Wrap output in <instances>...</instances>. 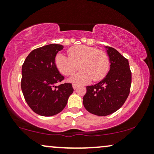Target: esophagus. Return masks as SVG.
<instances>
[{"mask_svg":"<svg viewBox=\"0 0 154 154\" xmlns=\"http://www.w3.org/2000/svg\"><path fill=\"white\" fill-rule=\"evenodd\" d=\"M72 87H73V88H74V89H77V88H78L79 87V85H76V84H73V85H72Z\"/></svg>","mask_w":154,"mask_h":154,"instance_id":"1","label":"esophagus"}]
</instances>
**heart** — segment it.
<instances>
[{
    "mask_svg": "<svg viewBox=\"0 0 154 154\" xmlns=\"http://www.w3.org/2000/svg\"><path fill=\"white\" fill-rule=\"evenodd\" d=\"M55 65L61 75L70 76L81 69V71L69 79L77 84H88L101 80L106 76L110 67L108 55L103 51L86 45H77L68 51V57L58 54Z\"/></svg>",
    "mask_w": 154,
    "mask_h": 154,
    "instance_id": "heart-1",
    "label": "heart"
}]
</instances>
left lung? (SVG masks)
Returning a JSON list of instances; mask_svg holds the SVG:
<instances>
[{"label": "left lung", "mask_w": 154, "mask_h": 154, "mask_svg": "<svg viewBox=\"0 0 154 154\" xmlns=\"http://www.w3.org/2000/svg\"><path fill=\"white\" fill-rule=\"evenodd\" d=\"M106 48L110 69L100 82L87 86V92L83 97L86 110L101 116L109 115L122 106L130 94L132 82L128 60L114 48Z\"/></svg>", "instance_id": "left-lung-1"}]
</instances>
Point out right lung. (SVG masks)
<instances>
[{
  "label": "right lung",
  "mask_w": 154,
  "mask_h": 154,
  "mask_svg": "<svg viewBox=\"0 0 154 154\" xmlns=\"http://www.w3.org/2000/svg\"><path fill=\"white\" fill-rule=\"evenodd\" d=\"M63 46L50 44L31 51L22 67L21 88L24 99L36 114L51 116L66 106L74 89L71 83L56 86L64 77L55 65V58Z\"/></svg>",
  "instance_id": "1"
}]
</instances>
